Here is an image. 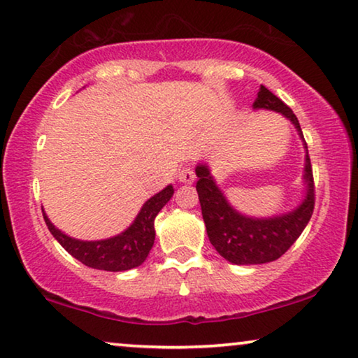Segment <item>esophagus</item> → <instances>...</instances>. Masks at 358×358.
<instances>
[{
	"label": "esophagus",
	"mask_w": 358,
	"mask_h": 358,
	"mask_svg": "<svg viewBox=\"0 0 358 358\" xmlns=\"http://www.w3.org/2000/svg\"><path fill=\"white\" fill-rule=\"evenodd\" d=\"M178 180L181 181V183H193V181L196 180V173L194 170L191 167H183L178 172Z\"/></svg>",
	"instance_id": "34e87169"
}]
</instances>
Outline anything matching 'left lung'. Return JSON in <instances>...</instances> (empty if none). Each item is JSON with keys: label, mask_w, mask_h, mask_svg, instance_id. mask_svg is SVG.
Instances as JSON below:
<instances>
[{"label": "left lung", "mask_w": 358, "mask_h": 358, "mask_svg": "<svg viewBox=\"0 0 358 358\" xmlns=\"http://www.w3.org/2000/svg\"><path fill=\"white\" fill-rule=\"evenodd\" d=\"M252 108L280 112L294 124L299 136L303 141V148H306L303 181H306L307 188L301 206L292 212L271 218H252L234 210L213 181L209 167L206 164L197 165L196 189L199 196L207 236L223 259L236 265H257L280 259L301 236L303 228L310 220L313 206H315L312 164L296 114L264 85H260L257 99L254 101Z\"/></svg>", "instance_id": "1"}]
</instances>
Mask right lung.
<instances>
[{
	"label": "right lung",
	"instance_id": "right-lung-1",
	"mask_svg": "<svg viewBox=\"0 0 358 358\" xmlns=\"http://www.w3.org/2000/svg\"><path fill=\"white\" fill-rule=\"evenodd\" d=\"M172 196L173 186L169 185L161 193L154 194L151 199L145 202L135 222L124 233L109 239H101V241H80V239L71 238L57 230L45 212H43V218L57 243L83 265L96 270L125 271L140 266L146 260L156 239L154 220Z\"/></svg>",
	"mask_w": 358,
	"mask_h": 358
}]
</instances>
